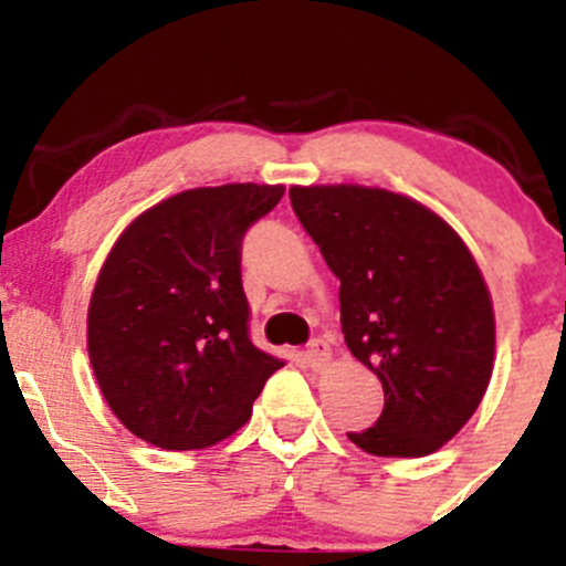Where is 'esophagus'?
Returning a JSON list of instances; mask_svg holds the SVG:
<instances>
[{
  "label": "esophagus",
  "instance_id": "esophagus-1",
  "mask_svg": "<svg viewBox=\"0 0 566 566\" xmlns=\"http://www.w3.org/2000/svg\"><path fill=\"white\" fill-rule=\"evenodd\" d=\"M306 361H310L312 369H325V364L331 361V347L323 339H315L306 347Z\"/></svg>",
  "mask_w": 566,
  "mask_h": 566
}]
</instances>
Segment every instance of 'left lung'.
I'll list each match as a JSON object with an SVG mask.
<instances>
[{"label": "left lung", "mask_w": 566, "mask_h": 566, "mask_svg": "<svg viewBox=\"0 0 566 566\" xmlns=\"http://www.w3.org/2000/svg\"><path fill=\"white\" fill-rule=\"evenodd\" d=\"M295 216L339 279L342 334L384 384L375 427L347 432L378 458H424L488 391L495 315L471 249L436 210L378 186H293Z\"/></svg>", "instance_id": "1"}]
</instances>
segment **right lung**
<instances>
[{
  "label": "right lung",
  "mask_w": 566,
  "mask_h": 566,
  "mask_svg": "<svg viewBox=\"0 0 566 566\" xmlns=\"http://www.w3.org/2000/svg\"><path fill=\"white\" fill-rule=\"evenodd\" d=\"M284 186L188 188L136 216L87 310L95 380L125 430L169 452L241 430L282 358L249 339L241 241Z\"/></svg>",
  "instance_id": "1"
}]
</instances>
